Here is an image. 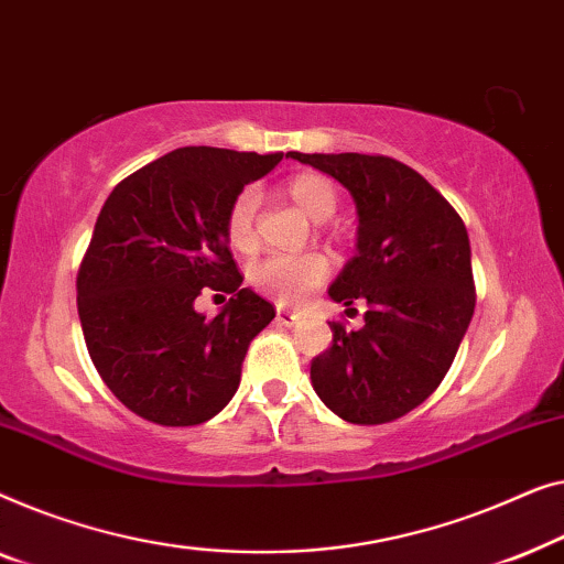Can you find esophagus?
<instances>
[{"instance_id":"34e87169","label":"esophagus","mask_w":564,"mask_h":564,"mask_svg":"<svg viewBox=\"0 0 564 564\" xmlns=\"http://www.w3.org/2000/svg\"><path fill=\"white\" fill-rule=\"evenodd\" d=\"M275 322L283 324V327H293V324L301 322V314L291 312V308H279V312H275Z\"/></svg>"}]
</instances>
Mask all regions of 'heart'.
<instances>
[{
    "instance_id": "b5f03b06",
    "label": "heart",
    "mask_w": 564,
    "mask_h": 564,
    "mask_svg": "<svg viewBox=\"0 0 564 564\" xmlns=\"http://www.w3.org/2000/svg\"><path fill=\"white\" fill-rule=\"evenodd\" d=\"M285 192L308 217L316 221L329 219L337 212V188L327 176L319 173H299L285 184ZM258 188L245 186L229 204L225 217V235L235 250L248 252L256 248V212H258ZM329 260L322 252H275L250 265V281L258 291L283 301L296 304L308 293L327 281Z\"/></svg>"
}]
</instances>
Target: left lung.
<instances>
[{
	"instance_id": "left-lung-1",
	"label": "left lung",
	"mask_w": 564,
	"mask_h": 564,
	"mask_svg": "<svg viewBox=\"0 0 564 564\" xmlns=\"http://www.w3.org/2000/svg\"><path fill=\"white\" fill-rule=\"evenodd\" d=\"M289 155L337 178L360 219L358 252L329 296L345 306L365 301V324L358 332L329 324L332 345L312 360V386L345 422L388 424L437 391L473 319L465 221L422 173L395 158Z\"/></svg>"
}]
</instances>
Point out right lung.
I'll use <instances>...</instances> for the list:
<instances>
[{
    "mask_svg": "<svg viewBox=\"0 0 564 564\" xmlns=\"http://www.w3.org/2000/svg\"><path fill=\"white\" fill-rule=\"evenodd\" d=\"M281 158L178 148L130 173L101 206L76 275L78 319L94 368L132 414L194 426L235 395L275 308L242 289L225 217ZM202 288L234 293L214 321L193 308Z\"/></svg>",
    "mask_w": 564,
    "mask_h": 564,
    "instance_id": "right-lung-1",
    "label": "right lung"
}]
</instances>
